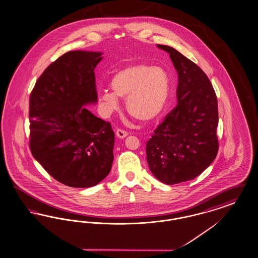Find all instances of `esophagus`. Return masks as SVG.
<instances>
[{"label":"esophagus","instance_id":"esophagus-1","mask_svg":"<svg viewBox=\"0 0 258 258\" xmlns=\"http://www.w3.org/2000/svg\"><path fill=\"white\" fill-rule=\"evenodd\" d=\"M116 135H117V137H119L120 139H123V138L127 136V133H126L125 131H124V130L118 128V130L116 131Z\"/></svg>","mask_w":258,"mask_h":258}]
</instances>
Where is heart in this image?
<instances>
[{
  "label": "heart",
  "mask_w": 258,
  "mask_h": 258,
  "mask_svg": "<svg viewBox=\"0 0 258 258\" xmlns=\"http://www.w3.org/2000/svg\"><path fill=\"white\" fill-rule=\"evenodd\" d=\"M110 85L113 91L103 90L100 95L106 110L119 108V97L125 100L128 114L144 123L153 122L162 113L170 96V78L165 70L145 63L118 71Z\"/></svg>",
  "instance_id": "b5f03b06"
}]
</instances>
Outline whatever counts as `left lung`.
I'll use <instances>...</instances> for the list:
<instances>
[{"instance_id":"obj_1","label":"left lung","mask_w":258,"mask_h":258,"mask_svg":"<svg viewBox=\"0 0 258 258\" xmlns=\"http://www.w3.org/2000/svg\"><path fill=\"white\" fill-rule=\"evenodd\" d=\"M170 54L178 76L177 105L146 145L147 162L161 182L172 185L201 175L218 153V102L206 73L175 49L157 45Z\"/></svg>"}]
</instances>
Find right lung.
Wrapping results in <instances>:
<instances>
[{"label":"right lung","mask_w":258,"mask_h":258,"mask_svg":"<svg viewBox=\"0 0 258 258\" xmlns=\"http://www.w3.org/2000/svg\"><path fill=\"white\" fill-rule=\"evenodd\" d=\"M102 59V52L64 53L46 68L30 97L31 154L70 187L98 184L113 162L111 124L84 106L98 101L94 69Z\"/></svg>","instance_id":"add662e5"}]
</instances>
